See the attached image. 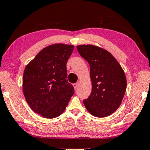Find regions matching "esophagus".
<instances>
[{
  "label": "esophagus",
  "instance_id": "34e87169",
  "mask_svg": "<svg viewBox=\"0 0 150 150\" xmlns=\"http://www.w3.org/2000/svg\"><path fill=\"white\" fill-rule=\"evenodd\" d=\"M78 86H79V83H76L73 84V87H74L75 89H77L78 88Z\"/></svg>",
  "mask_w": 150,
  "mask_h": 150
}]
</instances>
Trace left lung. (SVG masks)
<instances>
[{"mask_svg": "<svg viewBox=\"0 0 150 150\" xmlns=\"http://www.w3.org/2000/svg\"><path fill=\"white\" fill-rule=\"evenodd\" d=\"M77 49L90 67L92 91L83 100L85 106L94 117L110 115L119 107L126 91L123 70L110 52L100 47L80 45Z\"/></svg>", "mask_w": 150, "mask_h": 150, "instance_id": "left-lung-1", "label": "left lung"}]
</instances>
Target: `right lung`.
<instances>
[{
	"label": "right lung",
	"mask_w": 150,
	"mask_h": 150,
	"mask_svg": "<svg viewBox=\"0 0 150 150\" xmlns=\"http://www.w3.org/2000/svg\"><path fill=\"white\" fill-rule=\"evenodd\" d=\"M74 47L57 44L44 48L26 66L23 91L32 110L54 118L63 112L74 88L67 81V62Z\"/></svg>",
	"instance_id": "add662e5"
}]
</instances>
